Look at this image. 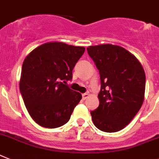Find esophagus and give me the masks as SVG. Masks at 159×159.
Here are the masks:
<instances>
[{
    "label": "esophagus",
    "instance_id": "34e87169",
    "mask_svg": "<svg viewBox=\"0 0 159 159\" xmlns=\"http://www.w3.org/2000/svg\"><path fill=\"white\" fill-rule=\"evenodd\" d=\"M88 96H89V94H88V93H84V94H82V98H83L84 100L86 99V98H88Z\"/></svg>",
    "mask_w": 159,
    "mask_h": 159
}]
</instances>
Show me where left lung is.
Here are the masks:
<instances>
[{"label": "left lung", "instance_id": "1", "mask_svg": "<svg viewBox=\"0 0 159 159\" xmlns=\"http://www.w3.org/2000/svg\"><path fill=\"white\" fill-rule=\"evenodd\" d=\"M86 49L101 81L99 106L90 111L92 120L101 131L118 132L131 122L143 103L144 69L138 60L121 47L102 44Z\"/></svg>", "mask_w": 159, "mask_h": 159}]
</instances>
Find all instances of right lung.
I'll return each instance as SVG.
<instances>
[{"label":"right lung","instance_id":"1","mask_svg":"<svg viewBox=\"0 0 159 159\" xmlns=\"http://www.w3.org/2000/svg\"><path fill=\"white\" fill-rule=\"evenodd\" d=\"M84 52V47L47 43L23 61L20 92L30 116L42 127L65 125L82 99V94L66 82L73 78V68Z\"/></svg>","mask_w":159,"mask_h":159}]
</instances>
